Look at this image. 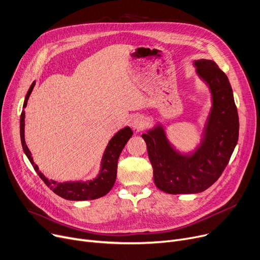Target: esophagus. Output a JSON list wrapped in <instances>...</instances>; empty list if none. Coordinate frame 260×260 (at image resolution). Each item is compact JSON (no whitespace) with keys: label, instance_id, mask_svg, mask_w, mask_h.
I'll return each mask as SVG.
<instances>
[{"label":"esophagus","instance_id":"34e87169","mask_svg":"<svg viewBox=\"0 0 260 260\" xmlns=\"http://www.w3.org/2000/svg\"><path fill=\"white\" fill-rule=\"evenodd\" d=\"M145 123H146V120L143 116L135 115L131 120V126L135 131H140L145 125Z\"/></svg>","mask_w":260,"mask_h":260}]
</instances>
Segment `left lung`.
<instances>
[{"instance_id":"8db88e82","label":"left lung","mask_w":260,"mask_h":260,"mask_svg":"<svg viewBox=\"0 0 260 260\" xmlns=\"http://www.w3.org/2000/svg\"><path fill=\"white\" fill-rule=\"evenodd\" d=\"M193 66L209 87L212 103L200 143L187 152L177 148L160 121L142 134L154 169V182L159 189L173 195L201 193L214 184L238 141L239 119L226 75L212 60H194Z\"/></svg>"}]
</instances>
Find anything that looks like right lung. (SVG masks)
<instances>
[{"instance_id": "add662e5", "label": "right lung", "mask_w": 260, "mask_h": 260, "mask_svg": "<svg viewBox=\"0 0 260 260\" xmlns=\"http://www.w3.org/2000/svg\"><path fill=\"white\" fill-rule=\"evenodd\" d=\"M35 87V82L30 85L28 91L26 93V97L24 100L23 108L26 107L27 101L29 99V95ZM25 112L23 111L21 114L20 120V136H21V143L23 151L25 155L28 158L30 163L32 165L35 171L40 176L45 184L56 193L58 196L66 199V200H73V201H83V200H93L105 196L115 184L116 177H117V167H118V159L122 152L123 147L125 146L128 139L133 136V131L129 126H125L118 131L114 137L109 140L107 143L105 151L103 153L101 163H100V170L98 175L94 178L90 180H76V181H54L49 180L44 176V174L41 173L39 167L36 165L31 153L29 151L28 146L26 145L25 142Z\"/></svg>"}]
</instances>
